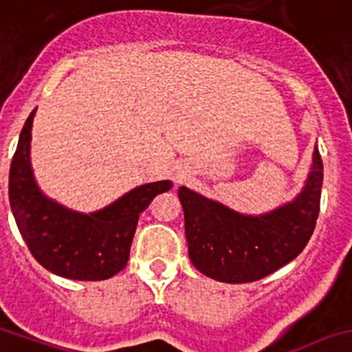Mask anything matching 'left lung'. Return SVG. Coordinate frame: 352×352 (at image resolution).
I'll return each mask as SVG.
<instances>
[{
	"instance_id": "1",
	"label": "left lung",
	"mask_w": 352,
	"mask_h": 352,
	"mask_svg": "<svg viewBox=\"0 0 352 352\" xmlns=\"http://www.w3.org/2000/svg\"><path fill=\"white\" fill-rule=\"evenodd\" d=\"M323 162L314 148L306 186L292 204L264 216H242L192 190H178L185 212L188 256L209 278L249 283L264 278L296 259L316 226Z\"/></svg>"
}]
</instances>
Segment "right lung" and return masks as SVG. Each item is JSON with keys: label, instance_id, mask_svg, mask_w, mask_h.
Returning <instances> with one entry per match:
<instances>
[{"label": "right lung", "instance_id": "1", "mask_svg": "<svg viewBox=\"0 0 352 352\" xmlns=\"http://www.w3.org/2000/svg\"><path fill=\"white\" fill-rule=\"evenodd\" d=\"M34 113L23 124L10 166V206L20 235L34 259L58 276L85 282L112 278L128 264L140 214L173 183L143 185L89 216L63 209L43 197L32 178L29 146Z\"/></svg>", "mask_w": 352, "mask_h": 352}]
</instances>
